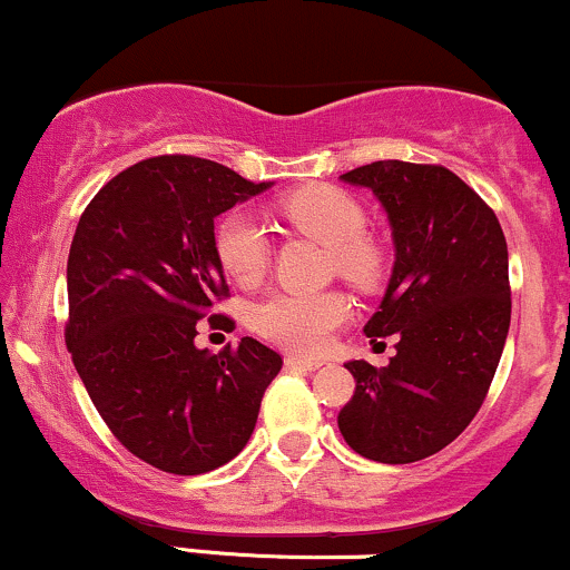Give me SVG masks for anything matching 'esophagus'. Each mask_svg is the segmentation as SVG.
Returning <instances> with one entry per match:
<instances>
[{"label": "esophagus", "mask_w": 570, "mask_h": 570, "mask_svg": "<svg viewBox=\"0 0 570 570\" xmlns=\"http://www.w3.org/2000/svg\"><path fill=\"white\" fill-rule=\"evenodd\" d=\"M285 364L293 366V370H309V372H312V370H321L323 361H317V358H304V356H287Z\"/></svg>", "instance_id": "obj_1"}]
</instances>
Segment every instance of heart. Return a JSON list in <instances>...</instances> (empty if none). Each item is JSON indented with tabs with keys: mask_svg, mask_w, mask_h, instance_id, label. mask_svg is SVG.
I'll list each match as a JSON object with an SVG mask.
<instances>
[{
	"mask_svg": "<svg viewBox=\"0 0 570 570\" xmlns=\"http://www.w3.org/2000/svg\"><path fill=\"white\" fill-rule=\"evenodd\" d=\"M293 228L332 247L334 268L356 285H375L381 277V253L364 236L366 214L353 195L328 185L304 187L279 200ZM219 266L242 287L258 285L272 261L266 228L247 212H228L214 230ZM351 317V302L342 293H293L268 296L253 312L255 332L287 351L321 353L342 323Z\"/></svg>",
	"mask_w": 570,
	"mask_h": 570,
	"instance_id": "b5f03b06",
	"label": "heart"
}]
</instances>
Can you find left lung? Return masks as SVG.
<instances>
[{
  "instance_id": "1",
  "label": "left lung",
  "mask_w": 570,
  "mask_h": 570,
  "mask_svg": "<svg viewBox=\"0 0 570 570\" xmlns=\"http://www.w3.org/2000/svg\"><path fill=\"white\" fill-rule=\"evenodd\" d=\"M342 179L389 214L394 272L364 334H396L389 366L351 361L356 391L336 424L383 464L438 454L475 419L511 326L508 247L498 217L443 165L377 160Z\"/></svg>"
}]
</instances>
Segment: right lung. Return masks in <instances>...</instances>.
<instances>
[{
    "instance_id": "obj_1",
    "label": "right lung",
    "mask_w": 570,
    "mask_h": 570,
    "mask_svg": "<svg viewBox=\"0 0 570 570\" xmlns=\"http://www.w3.org/2000/svg\"><path fill=\"white\" fill-rule=\"evenodd\" d=\"M266 187L204 157L160 155L114 176L78 219L67 351L114 438L163 473L230 462L283 370L253 336L217 356L195 347L200 317L230 296L214 217ZM209 326L234 321L209 315Z\"/></svg>"
}]
</instances>
